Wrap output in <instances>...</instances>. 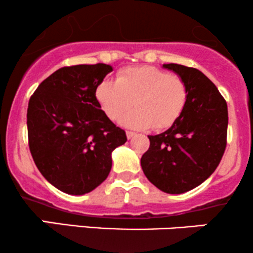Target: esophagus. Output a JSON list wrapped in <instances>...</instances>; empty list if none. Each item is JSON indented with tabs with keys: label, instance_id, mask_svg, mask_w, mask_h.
<instances>
[{
	"label": "esophagus",
	"instance_id": "obj_1",
	"mask_svg": "<svg viewBox=\"0 0 253 253\" xmlns=\"http://www.w3.org/2000/svg\"><path fill=\"white\" fill-rule=\"evenodd\" d=\"M126 135H127V139H132L133 136H135V133L134 132H130V130H127Z\"/></svg>",
	"mask_w": 253,
	"mask_h": 253
}]
</instances>
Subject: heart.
<instances>
[{
  "mask_svg": "<svg viewBox=\"0 0 253 253\" xmlns=\"http://www.w3.org/2000/svg\"><path fill=\"white\" fill-rule=\"evenodd\" d=\"M96 98L110 120H121L128 128L144 129L153 126L165 129L181 117L188 98L184 81L176 75L153 68L136 66L125 69L117 81L104 80L97 85Z\"/></svg>",
  "mask_w": 253,
  "mask_h": 253,
  "instance_id": "b5f03b06",
  "label": "heart"
}]
</instances>
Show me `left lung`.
Masks as SVG:
<instances>
[{"label": "left lung", "instance_id": "1", "mask_svg": "<svg viewBox=\"0 0 253 253\" xmlns=\"http://www.w3.org/2000/svg\"><path fill=\"white\" fill-rule=\"evenodd\" d=\"M184 81L188 98L181 117L169 129L149 135L150 147L140 159L147 179L168 194H183L210 177L226 149L227 103L201 71L163 64Z\"/></svg>", "mask_w": 253, "mask_h": 253}]
</instances>
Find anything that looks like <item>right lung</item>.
Segmentation results:
<instances>
[{"label":"right lung","mask_w":253,"mask_h":253,"mask_svg":"<svg viewBox=\"0 0 253 253\" xmlns=\"http://www.w3.org/2000/svg\"><path fill=\"white\" fill-rule=\"evenodd\" d=\"M107 64L66 66L40 83L28 102L33 161L46 181L70 195L90 193L107 178L112 152L127 141L101 109L96 88Z\"/></svg>","instance_id":"add662e5"}]
</instances>
